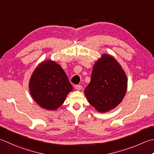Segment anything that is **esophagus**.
<instances>
[{"label":"esophagus","mask_w":154,"mask_h":154,"mask_svg":"<svg viewBox=\"0 0 154 154\" xmlns=\"http://www.w3.org/2000/svg\"><path fill=\"white\" fill-rule=\"evenodd\" d=\"M75 88L77 90V91H80V90H81V89H82V87H81V85H75Z\"/></svg>","instance_id":"obj_1"}]
</instances>
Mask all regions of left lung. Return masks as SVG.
<instances>
[{
    "label": "left lung",
    "mask_w": 154,
    "mask_h": 154,
    "mask_svg": "<svg viewBox=\"0 0 154 154\" xmlns=\"http://www.w3.org/2000/svg\"><path fill=\"white\" fill-rule=\"evenodd\" d=\"M128 89V78L117 60L102 54L93 65L91 81L84 93L89 103L99 113L113 109L122 101Z\"/></svg>",
    "instance_id": "obj_1"
}]
</instances>
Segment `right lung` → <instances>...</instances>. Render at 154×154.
<instances>
[{
  "label": "right lung",
  "instance_id": "right-lung-1",
  "mask_svg": "<svg viewBox=\"0 0 154 154\" xmlns=\"http://www.w3.org/2000/svg\"><path fill=\"white\" fill-rule=\"evenodd\" d=\"M29 88L36 103L49 111L58 109L73 89L61 66L51 59L37 65L30 78Z\"/></svg>",
  "mask_w": 154,
  "mask_h": 154
}]
</instances>
